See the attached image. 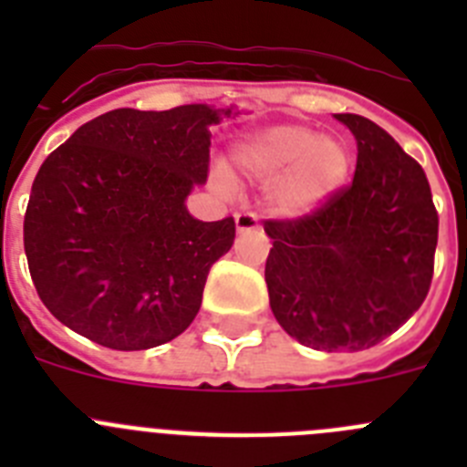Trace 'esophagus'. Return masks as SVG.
Wrapping results in <instances>:
<instances>
[{"label": "esophagus", "instance_id": "esophagus-1", "mask_svg": "<svg viewBox=\"0 0 467 467\" xmlns=\"http://www.w3.org/2000/svg\"><path fill=\"white\" fill-rule=\"evenodd\" d=\"M236 229H238V234H245V231H257L259 217L254 213H238L236 214Z\"/></svg>", "mask_w": 467, "mask_h": 467}]
</instances>
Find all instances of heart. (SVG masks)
<instances>
[{
    "label": "heart",
    "mask_w": 467,
    "mask_h": 467,
    "mask_svg": "<svg viewBox=\"0 0 467 467\" xmlns=\"http://www.w3.org/2000/svg\"><path fill=\"white\" fill-rule=\"evenodd\" d=\"M236 168L250 180L271 182L269 203L280 217H304L344 184L350 156L346 144L316 128L283 123L236 147Z\"/></svg>",
    "instance_id": "1"
}]
</instances>
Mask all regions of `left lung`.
I'll list each match as a JSON object with an SVG mask.
<instances>
[{"label": "left lung", "mask_w": 467, "mask_h": 467, "mask_svg": "<svg viewBox=\"0 0 467 467\" xmlns=\"http://www.w3.org/2000/svg\"><path fill=\"white\" fill-rule=\"evenodd\" d=\"M358 140L356 175L313 213L266 220L271 311L316 350H365L398 332L432 283L437 210L431 184L374 121L337 114Z\"/></svg>", "instance_id": "obj_1"}]
</instances>
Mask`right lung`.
Masks as SVG:
<instances>
[{
  "instance_id": "obj_1",
  "label": "right lung",
  "mask_w": 467,
  "mask_h": 467,
  "mask_svg": "<svg viewBox=\"0 0 467 467\" xmlns=\"http://www.w3.org/2000/svg\"><path fill=\"white\" fill-rule=\"evenodd\" d=\"M231 109H114L74 130L32 182L23 243L32 283L63 325L114 350L172 341L196 317L236 222L193 220L210 130Z\"/></svg>"
}]
</instances>
